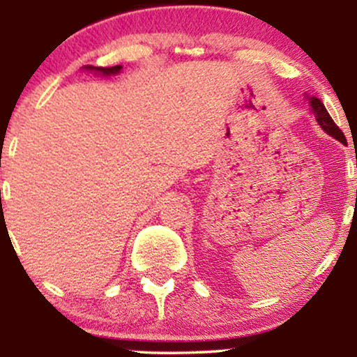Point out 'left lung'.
<instances>
[{
    "label": "left lung",
    "mask_w": 357,
    "mask_h": 357,
    "mask_svg": "<svg viewBox=\"0 0 357 357\" xmlns=\"http://www.w3.org/2000/svg\"><path fill=\"white\" fill-rule=\"evenodd\" d=\"M305 99L309 100V105H310V110H312L315 121L319 122V126L322 127V130L326 134H329L331 137L337 139V141L341 142H346V137H344V134L341 132V129H339L337 126H335V122L331 119L329 112H327L326 105L322 104L321 99H317V97L314 96H307V93H304Z\"/></svg>",
    "instance_id": "1"
}]
</instances>
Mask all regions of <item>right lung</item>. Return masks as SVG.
<instances>
[{
    "label": "right lung",
    "instance_id": "add662e5",
    "mask_svg": "<svg viewBox=\"0 0 357 357\" xmlns=\"http://www.w3.org/2000/svg\"><path fill=\"white\" fill-rule=\"evenodd\" d=\"M82 70L90 72V73H97V75L110 77V75H117V73L122 70V65H116V67H110V68H100V67H92V65H85Z\"/></svg>",
    "mask_w": 357,
    "mask_h": 357
}]
</instances>
